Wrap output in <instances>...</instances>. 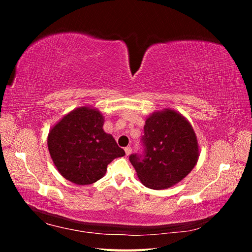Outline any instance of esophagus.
<instances>
[{"label": "esophagus", "mask_w": 252, "mask_h": 252, "mask_svg": "<svg viewBox=\"0 0 252 252\" xmlns=\"http://www.w3.org/2000/svg\"><path fill=\"white\" fill-rule=\"evenodd\" d=\"M131 151H132V149H131V147H126L125 148V154H126V156H129L131 154Z\"/></svg>", "instance_id": "34e87169"}]
</instances>
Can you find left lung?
<instances>
[{
    "label": "left lung",
    "mask_w": 252,
    "mask_h": 252,
    "mask_svg": "<svg viewBox=\"0 0 252 252\" xmlns=\"http://www.w3.org/2000/svg\"><path fill=\"white\" fill-rule=\"evenodd\" d=\"M145 156L129 161L141 183L150 189L174 186L191 172L200 156L195 132L189 121L171 108L151 113L145 121Z\"/></svg>",
    "instance_id": "1"
}]
</instances>
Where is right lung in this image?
<instances>
[{"mask_svg": "<svg viewBox=\"0 0 252 252\" xmlns=\"http://www.w3.org/2000/svg\"><path fill=\"white\" fill-rule=\"evenodd\" d=\"M103 125L100 110L82 106L65 114L50 129L48 150L63 178L81 186L93 184L104 177L111 161L125 156Z\"/></svg>", "mask_w": 252, "mask_h": 252, "instance_id": "add662e5", "label": "right lung"}]
</instances>
